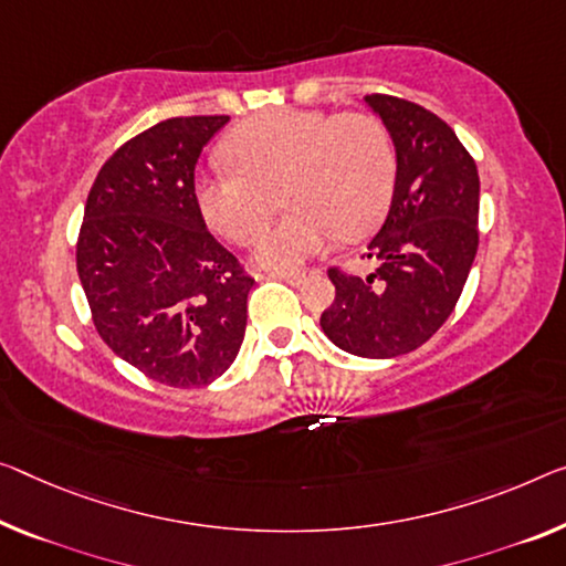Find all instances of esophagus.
<instances>
[{
	"label": "esophagus",
	"instance_id": "34e87169",
	"mask_svg": "<svg viewBox=\"0 0 566 566\" xmlns=\"http://www.w3.org/2000/svg\"><path fill=\"white\" fill-rule=\"evenodd\" d=\"M271 277H277V281H285L291 285H301L303 281H306V273L301 271H283V273H271Z\"/></svg>",
	"mask_w": 566,
	"mask_h": 566
}]
</instances>
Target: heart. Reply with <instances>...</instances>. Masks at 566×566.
Here are the masks:
<instances>
[{
    "instance_id": "obj_1",
    "label": "heart",
    "mask_w": 566,
    "mask_h": 566,
    "mask_svg": "<svg viewBox=\"0 0 566 566\" xmlns=\"http://www.w3.org/2000/svg\"><path fill=\"white\" fill-rule=\"evenodd\" d=\"M234 171L197 179L207 224L250 245L271 222L281 189L291 212L258 242V265L285 271L381 220L395 192L397 154L387 128L367 113L281 108L253 116L224 138Z\"/></svg>"
}]
</instances>
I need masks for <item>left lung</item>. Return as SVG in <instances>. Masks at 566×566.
<instances>
[{
	"instance_id": "8db88e82",
	"label": "left lung",
	"mask_w": 566,
	"mask_h": 566,
	"mask_svg": "<svg viewBox=\"0 0 566 566\" xmlns=\"http://www.w3.org/2000/svg\"><path fill=\"white\" fill-rule=\"evenodd\" d=\"M367 106L392 136L397 179L387 220L367 245V277L328 268L336 298L321 328L364 359L415 352L446 324L478 250L481 181L453 128L428 108L371 93Z\"/></svg>"
}]
</instances>
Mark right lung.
Wrapping results in <instances>:
<instances>
[{
  "instance_id": "add662e5",
  "label": "right lung",
  "mask_w": 566,
  "mask_h": 566,
  "mask_svg": "<svg viewBox=\"0 0 566 566\" xmlns=\"http://www.w3.org/2000/svg\"><path fill=\"white\" fill-rule=\"evenodd\" d=\"M230 116L167 118L134 136L95 177L77 234V275L113 354L169 387L230 369L253 277L207 230L195 167Z\"/></svg>"
}]
</instances>
